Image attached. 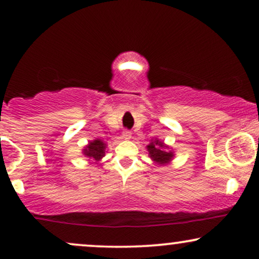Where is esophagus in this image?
Segmentation results:
<instances>
[{
	"instance_id": "esophagus-1",
	"label": "esophagus",
	"mask_w": 259,
	"mask_h": 259,
	"mask_svg": "<svg viewBox=\"0 0 259 259\" xmlns=\"http://www.w3.org/2000/svg\"><path fill=\"white\" fill-rule=\"evenodd\" d=\"M131 134H132V133H131L130 131L125 130V131H123V132H122V138H123V139H130Z\"/></svg>"
}]
</instances>
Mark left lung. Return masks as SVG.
<instances>
[{
	"instance_id": "1",
	"label": "left lung",
	"mask_w": 259,
	"mask_h": 259,
	"mask_svg": "<svg viewBox=\"0 0 259 259\" xmlns=\"http://www.w3.org/2000/svg\"><path fill=\"white\" fill-rule=\"evenodd\" d=\"M164 144L160 143L159 140L152 141V143L147 146V150L150 152L151 158L153 159L155 162L158 164H167V162L171 160V158L173 157L172 152H167L164 150Z\"/></svg>"
}]
</instances>
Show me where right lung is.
Masks as SVG:
<instances>
[{
	"mask_svg": "<svg viewBox=\"0 0 259 259\" xmlns=\"http://www.w3.org/2000/svg\"><path fill=\"white\" fill-rule=\"evenodd\" d=\"M105 147L106 145L101 140L97 139L94 141H91L90 145L83 150V154L90 158H93L94 160L98 161L105 155Z\"/></svg>",
	"mask_w": 259,
	"mask_h": 259,
	"instance_id": "1",
	"label": "right lung"
}]
</instances>
